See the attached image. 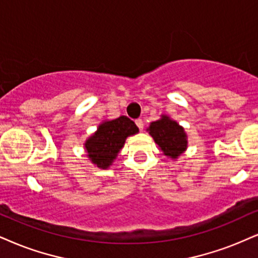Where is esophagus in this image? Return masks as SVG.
<instances>
[{
    "instance_id": "1",
    "label": "esophagus",
    "mask_w": 258,
    "mask_h": 258,
    "mask_svg": "<svg viewBox=\"0 0 258 258\" xmlns=\"http://www.w3.org/2000/svg\"><path fill=\"white\" fill-rule=\"evenodd\" d=\"M135 123H136V125L139 126L140 130L144 129V119H142V118H138V119L135 120Z\"/></svg>"
}]
</instances>
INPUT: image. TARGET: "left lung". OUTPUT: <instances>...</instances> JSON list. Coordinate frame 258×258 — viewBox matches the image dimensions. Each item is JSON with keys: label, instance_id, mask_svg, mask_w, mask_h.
Here are the masks:
<instances>
[{"label": "left lung", "instance_id": "1", "mask_svg": "<svg viewBox=\"0 0 258 258\" xmlns=\"http://www.w3.org/2000/svg\"><path fill=\"white\" fill-rule=\"evenodd\" d=\"M147 130L167 157L176 159L186 149L187 141L184 129L166 116L152 122Z\"/></svg>", "mask_w": 258, "mask_h": 258}]
</instances>
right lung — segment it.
<instances>
[{
  "instance_id": "add662e5",
  "label": "right lung",
  "mask_w": 258,
  "mask_h": 258,
  "mask_svg": "<svg viewBox=\"0 0 258 258\" xmlns=\"http://www.w3.org/2000/svg\"><path fill=\"white\" fill-rule=\"evenodd\" d=\"M139 132V128L126 116L100 124L97 133L86 141L88 158L100 168H107L123 147L125 139Z\"/></svg>"
}]
</instances>
